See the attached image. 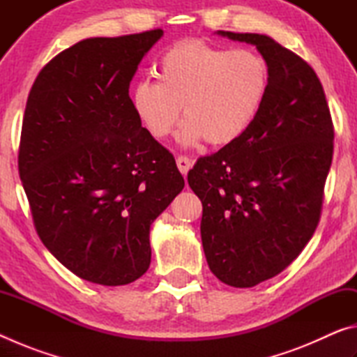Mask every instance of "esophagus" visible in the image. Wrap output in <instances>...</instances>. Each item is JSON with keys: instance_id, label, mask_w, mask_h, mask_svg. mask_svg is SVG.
Segmentation results:
<instances>
[{"instance_id": "esophagus-1", "label": "esophagus", "mask_w": 357, "mask_h": 357, "mask_svg": "<svg viewBox=\"0 0 357 357\" xmlns=\"http://www.w3.org/2000/svg\"><path fill=\"white\" fill-rule=\"evenodd\" d=\"M176 165H178V168H179V172L184 174H187V172L190 170L192 168V160L189 159V157H185V155H178V159H176Z\"/></svg>"}]
</instances>
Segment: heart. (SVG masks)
<instances>
[{
  "label": "heart",
  "instance_id": "obj_1",
  "mask_svg": "<svg viewBox=\"0 0 357 357\" xmlns=\"http://www.w3.org/2000/svg\"><path fill=\"white\" fill-rule=\"evenodd\" d=\"M155 74L159 82L143 78L132 88V108L157 140L172 134L184 108L179 138L187 144L238 140L258 116L269 88L268 64L257 52L197 39L167 48Z\"/></svg>",
  "mask_w": 357,
  "mask_h": 357
}]
</instances>
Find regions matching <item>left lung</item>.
Returning <instances> with one entry per match:
<instances>
[{
  "label": "left lung",
  "instance_id": "left-lung-1",
  "mask_svg": "<svg viewBox=\"0 0 357 357\" xmlns=\"http://www.w3.org/2000/svg\"><path fill=\"white\" fill-rule=\"evenodd\" d=\"M219 34L257 45L269 88L250 128L200 157L187 181L203 203L209 269L229 287L250 288L280 274L315 233L334 124L321 82L299 55L269 36Z\"/></svg>",
  "mask_w": 357,
  "mask_h": 357
}]
</instances>
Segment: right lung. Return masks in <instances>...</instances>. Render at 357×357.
<instances>
[{
  "mask_svg": "<svg viewBox=\"0 0 357 357\" xmlns=\"http://www.w3.org/2000/svg\"><path fill=\"white\" fill-rule=\"evenodd\" d=\"M162 34L77 42L42 68L26 100L19 173L34 228L59 263L99 285L146 273L151 223L184 187L173 154L142 128L129 98Z\"/></svg>",
  "mask_w": 357,
  "mask_h": 357,
  "instance_id": "1",
  "label": "right lung"
}]
</instances>
